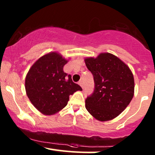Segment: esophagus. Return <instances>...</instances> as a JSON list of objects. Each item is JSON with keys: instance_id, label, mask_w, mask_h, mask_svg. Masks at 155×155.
I'll return each instance as SVG.
<instances>
[{"instance_id": "esophagus-1", "label": "esophagus", "mask_w": 155, "mask_h": 155, "mask_svg": "<svg viewBox=\"0 0 155 155\" xmlns=\"http://www.w3.org/2000/svg\"><path fill=\"white\" fill-rule=\"evenodd\" d=\"M79 84L80 85V86L81 87V88L83 89V87H84V84H83V81H79Z\"/></svg>"}]
</instances>
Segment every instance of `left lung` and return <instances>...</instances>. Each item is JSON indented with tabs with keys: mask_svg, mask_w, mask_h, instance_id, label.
Returning <instances> with one entry per match:
<instances>
[{
	"mask_svg": "<svg viewBox=\"0 0 155 155\" xmlns=\"http://www.w3.org/2000/svg\"><path fill=\"white\" fill-rule=\"evenodd\" d=\"M94 77L95 89L85 100L89 113L99 121L115 118L128 106L134 95V78L129 67L115 55L101 53L84 60Z\"/></svg>",
	"mask_w": 155,
	"mask_h": 155,
	"instance_id": "1",
	"label": "left lung"
}]
</instances>
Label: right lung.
<instances>
[{
	"label": "right lung",
	"instance_id": "1",
	"mask_svg": "<svg viewBox=\"0 0 155 155\" xmlns=\"http://www.w3.org/2000/svg\"><path fill=\"white\" fill-rule=\"evenodd\" d=\"M68 60L57 52L40 58L32 65L25 78L27 95L32 104L45 115H52L66 106L69 95L81 87L63 71Z\"/></svg>",
	"mask_w": 155,
	"mask_h": 155
}]
</instances>
